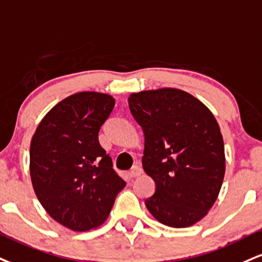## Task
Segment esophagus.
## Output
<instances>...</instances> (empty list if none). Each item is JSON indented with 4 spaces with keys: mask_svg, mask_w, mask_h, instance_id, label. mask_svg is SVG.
Instances as JSON below:
<instances>
[{
    "mask_svg": "<svg viewBox=\"0 0 262 262\" xmlns=\"http://www.w3.org/2000/svg\"><path fill=\"white\" fill-rule=\"evenodd\" d=\"M143 173V169H141L140 166H134L133 168L130 169V172H129V176H130L132 178H135V177H139V176Z\"/></svg>",
    "mask_w": 262,
    "mask_h": 262,
    "instance_id": "1",
    "label": "esophagus"
}]
</instances>
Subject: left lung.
I'll return each instance as SVG.
<instances>
[{
	"mask_svg": "<svg viewBox=\"0 0 262 262\" xmlns=\"http://www.w3.org/2000/svg\"><path fill=\"white\" fill-rule=\"evenodd\" d=\"M128 103L144 130L143 168L156 184L145 200L147 210L162 225H195L213 206L225 177V145L215 116L174 88L133 93Z\"/></svg>",
	"mask_w": 262,
	"mask_h": 262,
	"instance_id": "1",
	"label": "left lung"
}]
</instances>
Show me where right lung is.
<instances>
[{
	"label": "right lung",
	"mask_w": 262,
	"mask_h": 262,
	"mask_svg": "<svg viewBox=\"0 0 262 262\" xmlns=\"http://www.w3.org/2000/svg\"><path fill=\"white\" fill-rule=\"evenodd\" d=\"M113 107L108 94H73L46 113L31 139L34 191L46 212L72 231L102 225L125 187L97 137Z\"/></svg>",
	"instance_id": "right-lung-1"
}]
</instances>
